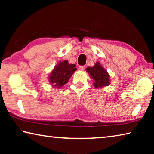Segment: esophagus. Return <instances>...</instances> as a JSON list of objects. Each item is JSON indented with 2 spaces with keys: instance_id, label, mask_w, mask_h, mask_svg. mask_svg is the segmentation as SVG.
Wrapping results in <instances>:
<instances>
[{
  "instance_id": "1",
  "label": "esophagus",
  "mask_w": 154,
  "mask_h": 154,
  "mask_svg": "<svg viewBox=\"0 0 154 154\" xmlns=\"http://www.w3.org/2000/svg\"><path fill=\"white\" fill-rule=\"evenodd\" d=\"M79 69L81 70V71H83L85 69V66H79Z\"/></svg>"
}]
</instances>
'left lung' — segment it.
Masks as SVG:
<instances>
[{
  "label": "left lung",
  "instance_id": "1",
  "mask_svg": "<svg viewBox=\"0 0 154 154\" xmlns=\"http://www.w3.org/2000/svg\"><path fill=\"white\" fill-rule=\"evenodd\" d=\"M87 72L94 80V86L96 88H100L107 86L110 84V77L107 71L100 64V62H96L93 67H88Z\"/></svg>",
  "mask_w": 154,
  "mask_h": 154
}]
</instances>
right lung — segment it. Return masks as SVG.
Segmentation results:
<instances>
[{"instance_id":"1","label":"right lung","mask_w":154,"mask_h":154,"mask_svg":"<svg viewBox=\"0 0 154 154\" xmlns=\"http://www.w3.org/2000/svg\"><path fill=\"white\" fill-rule=\"evenodd\" d=\"M76 65L69 64L67 60L60 61L49 76V81L54 88H59L69 82L73 72L76 71Z\"/></svg>"}]
</instances>
